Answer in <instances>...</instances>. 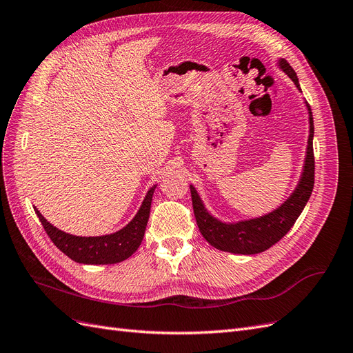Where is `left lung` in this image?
<instances>
[{"mask_svg":"<svg viewBox=\"0 0 353 353\" xmlns=\"http://www.w3.org/2000/svg\"><path fill=\"white\" fill-rule=\"evenodd\" d=\"M280 68L292 78V81L299 87L297 74L293 68L288 65L287 60H280ZM307 105L309 110V138H307V150L305 159V168L299 185L296 187L294 193L288 197L283 205L268 213V215L241 221L237 223H223L210 216L208 210L203 206V203L194 190L193 185H190L191 190V200H193L194 216L197 221L199 230L201 236L206 239L209 244L223 252L239 253V254H254L268 250L271 245L279 243L285 234L288 232L296 219L301 215L309 197L312 194L314 179H315V157H314V117L311 108Z\"/></svg>","mask_w":353,"mask_h":353,"instance_id":"8db88e82","label":"left lung"}]
</instances>
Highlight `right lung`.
<instances>
[{
  "label": "right lung",
  "instance_id": "1",
  "mask_svg": "<svg viewBox=\"0 0 353 353\" xmlns=\"http://www.w3.org/2000/svg\"><path fill=\"white\" fill-rule=\"evenodd\" d=\"M153 187L148 191L143 205L138 210L135 218L128 223L125 228L117 231L110 236H101V237H77L72 234H66L56 227H52L47 219L41 215L35 209L42 227L51 241L56 244V248L60 252L74 262L87 263V265H110L122 262L130 258V256L140 248L143 241L145 227L150 216V206L152 199L154 193Z\"/></svg>",
  "mask_w": 353,
  "mask_h": 353
}]
</instances>
